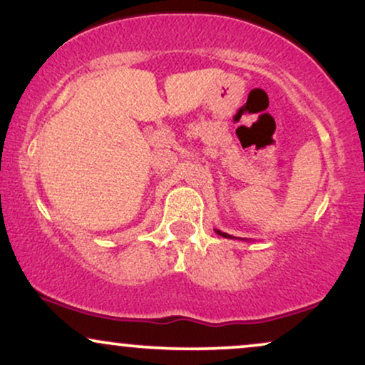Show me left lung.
Segmentation results:
<instances>
[{"instance_id": "1", "label": "left lung", "mask_w": 365, "mask_h": 365, "mask_svg": "<svg viewBox=\"0 0 365 365\" xmlns=\"http://www.w3.org/2000/svg\"><path fill=\"white\" fill-rule=\"evenodd\" d=\"M218 233V235H222V237H225V238H235V237H232V235H228V233H225V232H220V230H215Z\"/></svg>"}]
</instances>
